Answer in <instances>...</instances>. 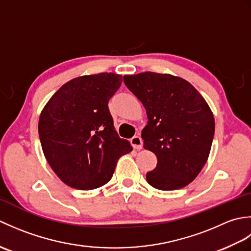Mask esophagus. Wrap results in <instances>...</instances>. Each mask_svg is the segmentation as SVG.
<instances>
[{"label":"esophagus","instance_id":"34e87169","mask_svg":"<svg viewBox=\"0 0 251 251\" xmlns=\"http://www.w3.org/2000/svg\"><path fill=\"white\" fill-rule=\"evenodd\" d=\"M130 142H131L132 147H134V149H136V150H140V149H142L143 142H142V139H141V137H140V136H135V137H132V138H131V140H130Z\"/></svg>","mask_w":251,"mask_h":251}]
</instances>
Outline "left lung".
Segmentation results:
<instances>
[{
    "instance_id": "left-lung-1",
    "label": "left lung",
    "mask_w": 251,
    "mask_h": 251,
    "mask_svg": "<svg viewBox=\"0 0 251 251\" xmlns=\"http://www.w3.org/2000/svg\"><path fill=\"white\" fill-rule=\"evenodd\" d=\"M124 83L147 111L143 147L157 158L147 174L148 183L164 191L184 188L209 156L215 134L209 105L193 85L172 74L124 75Z\"/></svg>"
}]
</instances>
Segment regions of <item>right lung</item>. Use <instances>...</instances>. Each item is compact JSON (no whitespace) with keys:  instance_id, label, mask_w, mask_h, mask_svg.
I'll list each match as a JSON object with an SVG mask.
<instances>
[{"instance_id":"right-lung-1","label":"right lung","mask_w":251,"mask_h":251,"mask_svg":"<svg viewBox=\"0 0 251 251\" xmlns=\"http://www.w3.org/2000/svg\"><path fill=\"white\" fill-rule=\"evenodd\" d=\"M122 75L98 73L71 79L41 112L39 135L46 161L63 183L93 190L108 183L119 158L132 151L119 137L108 102Z\"/></svg>"}]
</instances>
